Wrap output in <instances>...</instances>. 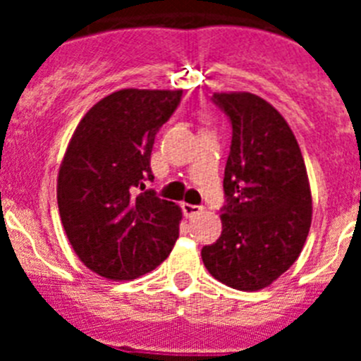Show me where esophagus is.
<instances>
[{"mask_svg": "<svg viewBox=\"0 0 361 361\" xmlns=\"http://www.w3.org/2000/svg\"><path fill=\"white\" fill-rule=\"evenodd\" d=\"M202 212V206H193V204H183V213L184 216H188V219H191V216L199 215V213Z\"/></svg>", "mask_w": 361, "mask_h": 361, "instance_id": "obj_1", "label": "esophagus"}]
</instances>
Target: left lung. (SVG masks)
<instances>
[{"mask_svg": "<svg viewBox=\"0 0 361 361\" xmlns=\"http://www.w3.org/2000/svg\"><path fill=\"white\" fill-rule=\"evenodd\" d=\"M213 103L231 121L233 139L224 170L222 233L200 255L219 282L260 291L302 253L312 216L307 170L288 121L266 99L216 92Z\"/></svg>", "mask_w": 361, "mask_h": 361, "instance_id": "obj_1", "label": "left lung"}]
</instances>
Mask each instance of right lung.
Segmentation results:
<instances>
[{
	"label": "right lung",
	"instance_id": "add662e5",
	"mask_svg": "<svg viewBox=\"0 0 361 361\" xmlns=\"http://www.w3.org/2000/svg\"><path fill=\"white\" fill-rule=\"evenodd\" d=\"M183 90L124 88L79 121L57 175V206L70 245L99 276L132 280L162 264L183 212L145 190L155 135Z\"/></svg>",
	"mask_w": 361,
	"mask_h": 361
}]
</instances>
